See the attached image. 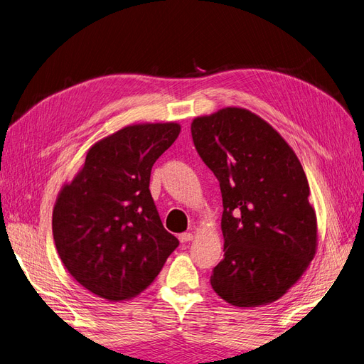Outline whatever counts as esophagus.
<instances>
[{
	"instance_id": "esophagus-1",
	"label": "esophagus",
	"mask_w": 364,
	"mask_h": 364,
	"mask_svg": "<svg viewBox=\"0 0 364 364\" xmlns=\"http://www.w3.org/2000/svg\"><path fill=\"white\" fill-rule=\"evenodd\" d=\"M178 238H180L181 243H189V241L193 240V235H192L191 232H184V234H181Z\"/></svg>"
}]
</instances>
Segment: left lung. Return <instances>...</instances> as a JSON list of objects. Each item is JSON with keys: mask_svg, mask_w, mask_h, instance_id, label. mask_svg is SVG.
<instances>
[{"mask_svg": "<svg viewBox=\"0 0 364 364\" xmlns=\"http://www.w3.org/2000/svg\"><path fill=\"white\" fill-rule=\"evenodd\" d=\"M192 139L222 192L225 255L213 268V289L238 307L276 301L316 250L300 160L270 124L241 107L195 118Z\"/></svg>", "mask_w": 364, "mask_h": 364, "instance_id": "obj_1", "label": "left lung"}]
</instances>
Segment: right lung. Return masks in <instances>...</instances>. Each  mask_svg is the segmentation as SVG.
<instances>
[{
    "label": "right lung",
    "mask_w": 364,
    "mask_h": 364,
    "mask_svg": "<svg viewBox=\"0 0 364 364\" xmlns=\"http://www.w3.org/2000/svg\"><path fill=\"white\" fill-rule=\"evenodd\" d=\"M180 130L177 123L118 130L90 148L84 168L58 195L52 232L60 258L102 299L142 292L180 245L164 228L150 192L154 161Z\"/></svg>",
    "instance_id": "1"
}]
</instances>
